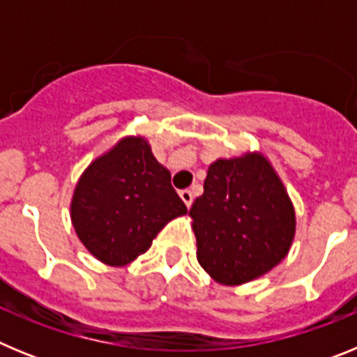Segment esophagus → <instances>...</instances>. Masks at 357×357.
<instances>
[{
  "label": "esophagus",
  "mask_w": 357,
  "mask_h": 357,
  "mask_svg": "<svg viewBox=\"0 0 357 357\" xmlns=\"http://www.w3.org/2000/svg\"><path fill=\"white\" fill-rule=\"evenodd\" d=\"M181 198L184 200V204L188 207H191V204H193V193L189 191V189H182L181 191Z\"/></svg>",
  "instance_id": "34e87169"
}]
</instances>
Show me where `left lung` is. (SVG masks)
Listing matches in <instances>:
<instances>
[{"label":"left lung","mask_w":357,"mask_h":357,"mask_svg":"<svg viewBox=\"0 0 357 357\" xmlns=\"http://www.w3.org/2000/svg\"><path fill=\"white\" fill-rule=\"evenodd\" d=\"M189 214L198 263L223 284L270 272L295 236L291 202L270 162L257 153L211 164L204 195Z\"/></svg>","instance_id":"1"}]
</instances>
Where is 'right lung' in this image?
Here are the masks:
<instances>
[{
  "label": "right lung",
  "mask_w": 357,
  "mask_h": 357,
  "mask_svg": "<svg viewBox=\"0 0 357 357\" xmlns=\"http://www.w3.org/2000/svg\"><path fill=\"white\" fill-rule=\"evenodd\" d=\"M185 213L172 175L141 137H127L94 160L78 181L71 204L80 241L112 266L144 254L160 229Z\"/></svg>",
  "instance_id": "obj_1"
}]
</instances>
